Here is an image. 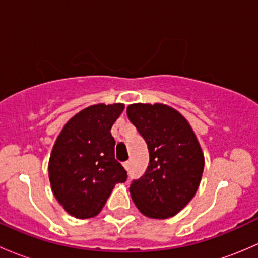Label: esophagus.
<instances>
[{
	"instance_id": "1",
	"label": "esophagus",
	"mask_w": 258,
	"mask_h": 258,
	"mask_svg": "<svg viewBox=\"0 0 258 258\" xmlns=\"http://www.w3.org/2000/svg\"><path fill=\"white\" fill-rule=\"evenodd\" d=\"M123 166H124V169H125L126 171H128L129 168H130V163H129V161H125V163L123 164Z\"/></svg>"
}]
</instances>
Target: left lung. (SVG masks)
Instances as JSON below:
<instances>
[{"label": "left lung", "instance_id": "8db88e82", "mask_svg": "<svg viewBox=\"0 0 258 258\" xmlns=\"http://www.w3.org/2000/svg\"><path fill=\"white\" fill-rule=\"evenodd\" d=\"M147 142L149 166L129 191L138 210L150 219H169L195 196L205 158L198 138L184 115L161 103H135L126 108Z\"/></svg>", "mask_w": 258, "mask_h": 258}]
</instances>
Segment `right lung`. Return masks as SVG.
Segmentation results:
<instances>
[{
	"label": "right lung",
	"mask_w": 258,
	"mask_h": 258,
	"mask_svg": "<svg viewBox=\"0 0 258 258\" xmlns=\"http://www.w3.org/2000/svg\"><path fill=\"white\" fill-rule=\"evenodd\" d=\"M123 110L121 103L89 105L72 116L55 139L48 163L50 187L71 216H97L114 186L126 180L110 134Z\"/></svg>",
	"instance_id": "add662e5"
}]
</instances>
